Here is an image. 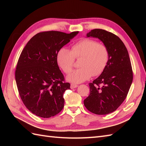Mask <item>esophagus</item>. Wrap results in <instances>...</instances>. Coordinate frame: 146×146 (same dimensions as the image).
Segmentation results:
<instances>
[{"mask_svg":"<svg viewBox=\"0 0 146 146\" xmlns=\"http://www.w3.org/2000/svg\"><path fill=\"white\" fill-rule=\"evenodd\" d=\"M77 86H78V85H76V84H74V83L70 84V88H71V89H73V88H76Z\"/></svg>","mask_w":146,"mask_h":146,"instance_id":"obj_1","label":"esophagus"}]
</instances>
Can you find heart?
<instances>
[{
    "label": "heart",
    "mask_w": 146,
    "mask_h": 146,
    "mask_svg": "<svg viewBox=\"0 0 146 146\" xmlns=\"http://www.w3.org/2000/svg\"><path fill=\"white\" fill-rule=\"evenodd\" d=\"M80 58L78 65L80 68L67 77V80L72 83H82L88 80L92 75H100L108 63L109 52L103 44L85 38L74 43L70 50L65 47L61 48L57 52L56 60L63 72L69 74L73 69L75 59Z\"/></svg>",
    "instance_id": "1"
}]
</instances>
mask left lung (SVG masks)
Returning <instances> with one entry per match:
<instances>
[{"label": "left lung", "instance_id": "left-lung-1", "mask_svg": "<svg viewBox=\"0 0 146 146\" xmlns=\"http://www.w3.org/2000/svg\"><path fill=\"white\" fill-rule=\"evenodd\" d=\"M86 36L103 42L108 50L109 59L100 76L89 83L90 94L84 100V105L92 113L107 114L122 104L130 90L133 81L130 57L124 44L116 35L96 29Z\"/></svg>", "mask_w": 146, "mask_h": 146}]
</instances>
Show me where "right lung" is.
Instances as JSON below:
<instances>
[{
	"label": "right lung",
	"mask_w": 146,
	"mask_h": 146,
	"mask_svg": "<svg viewBox=\"0 0 146 146\" xmlns=\"http://www.w3.org/2000/svg\"><path fill=\"white\" fill-rule=\"evenodd\" d=\"M78 33L47 31L35 35L22 51L15 78L21 98L30 111L48 118L64 107L63 94L70 89L56 62L58 51Z\"/></svg>",
	"instance_id": "add662e5"
}]
</instances>
